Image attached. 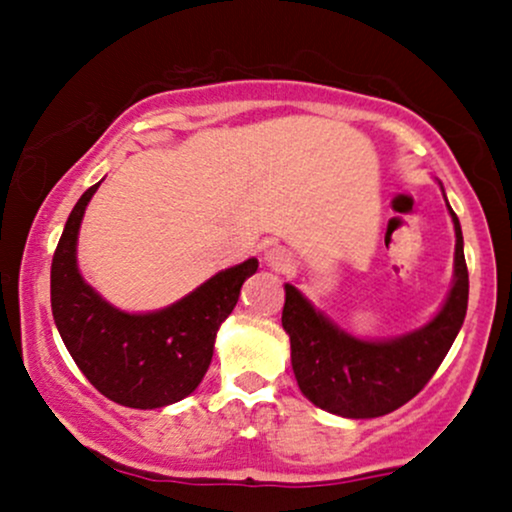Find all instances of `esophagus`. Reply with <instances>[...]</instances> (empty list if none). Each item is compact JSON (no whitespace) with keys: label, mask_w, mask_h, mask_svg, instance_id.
<instances>
[{"label":"esophagus","mask_w":512,"mask_h":512,"mask_svg":"<svg viewBox=\"0 0 512 512\" xmlns=\"http://www.w3.org/2000/svg\"><path fill=\"white\" fill-rule=\"evenodd\" d=\"M264 262H267V267H272L274 272H289L293 267V255L286 248H272L264 255Z\"/></svg>","instance_id":"1"}]
</instances>
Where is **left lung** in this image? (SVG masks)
<instances>
[{
    "instance_id": "obj_1",
    "label": "left lung",
    "mask_w": 512,
    "mask_h": 512,
    "mask_svg": "<svg viewBox=\"0 0 512 512\" xmlns=\"http://www.w3.org/2000/svg\"><path fill=\"white\" fill-rule=\"evenodd\" d=\"M450 214L457 238L455 284L443 310L421 330L390 342H361L337 330L301 291L286 284L281 325L291 337L298 387L315 407L346 419H373L407 404L433 378L460 332L469 296L462 228L455 211Z\"/></svg>"
}]
</instances>
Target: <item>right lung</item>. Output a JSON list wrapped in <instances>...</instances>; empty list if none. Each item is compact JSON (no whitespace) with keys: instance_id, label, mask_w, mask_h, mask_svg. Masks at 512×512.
Listing matches in <instances>:
<instances>
[{"instance_id":"1","label":"right lung","mask_w":512,"mask_h":512,"mask_svg":"<svg viewBox=\"0 0 512 512\" xmlns=\"http://www.w3.org/2000/svg\"><path fill=\"white\" fill-rule=\"evenodd\" d=\"M98 185L76 202L52 257V317L76 366L101 395L132 409L166 407L202 383L216 330L236 308L240 286L257 272V260L211 276L158 313H122L84 284L76 269V236Z\"/></svg>"}]
</instances>
